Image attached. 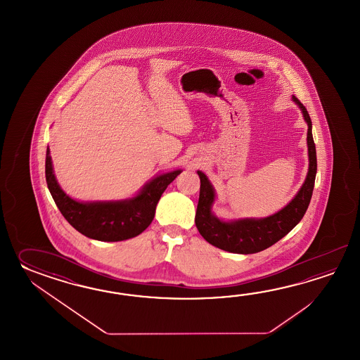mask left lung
<instances>
[{
  "mask_svg": "<svg viewBox=\"0 0 360 360\" xmlns=\"http://www.w3.org/2000/svg\"><path fill=\"white\" fill-rule=\"evenodd\" d=\"M292 100L300 108L307 123L306 141L309 169L305 181L291 202L276 214L260 219L245 217L237 220H222L212 211L216 199L214 185L208 180L206 174L198 169L197 174L200 179V191L195 214V225L200 236L210 245L228 252L242 255L260 252L287 236L304 217L313 195L314 183L316 176V150L314 144L310 115L297 98L292 96Z\"/></svg>",
  "mask_w": 360,
  "mask_h": 360,
  "instance_id": "1",
  "label": "left lung"
}]
</instances>
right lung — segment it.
<instances>
[{"label":"right lung","instance_id":"1","mask_svg":"<svg viewBox=\"0 0 360 360\" xmlns=\"http://www.w3.org/2000/svg\"><path fill=\"white\" fill-rule=\"evenodd\" d=\"M181 172L183 169H174L155 175L131 198L81 202L61 189L47 146V188L56 206L75 229L101 242H120L141 234L153 221L155 207L163 191Z\"/></svg>","mask_w":360,"mask_h":360}]
</instances>
